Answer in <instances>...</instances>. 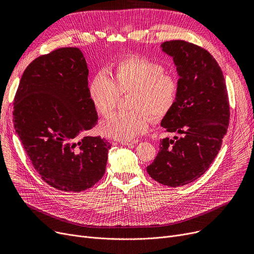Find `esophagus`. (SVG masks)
Masks as SVG:
<instances>
[{"mask_svg":"<svg viewBox=\"0 0 254 254\" xmlns=\"http://www.w3.org/2000/svg\"><path fill=\"white\" fill-rule=\"evenodd\" d=\"M138 143V141H134V142H127V141H122L120 142V144H123V145H126V146H128V147H134V146L136 145Z\"/></svg>","mask_w":254,"mask_h":254,"instance_id":"1","label":"esophagus"}]
</instances>
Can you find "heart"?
Here are the masks:
<instances>
[{
    "mask_svg": "<svg viewBox=\"0 0 254 254\" xmlns=\"http://www.w3.org/2000/svg\"><path fill=\"white\" fill-rule=\"evenodd\" d=\"M89 98L98 113L110 115L120 96L131 93L130 109L118 112L101 124L107 137L119 141H131L147 132L153 116L161 118L175 106L179 84L176 76L166 72L165 65L148 59L128 56L114 66L112 78L98 72L89 84Z\"/></svg>",
    "mask_w": 254,
    "mask_h": 254,
    "instance_id": "b5f03b06",
    "label": "heart"
}]
</instances>
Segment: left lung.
Listing matches in <instances>:
<instances>
[{
	"instance_id": "left-lung-1",
	"label": "left lung",
	"mask_w": 254,
	"mask_h": 254,
	"mask_svg": "<svg viewBox=\"0 0 254 254\" xmlns=\"http://www.w3.org/2000/svg\"><path fill=\"white\" fill-rule=\"evenodd\" d=\"M162 47L174 59L180 78L176 104L161 125L180 137L163 139L146 169L155 181L177 188L201 177L214 161L228 131L230 104L222 71L210 52L184 40Z\"/></svg>"
}]
</instances>
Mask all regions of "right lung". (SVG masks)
<instances>
[{"label": "right lung", "instance_id": "obj_1", "mask_svg": "<svg viewBox=\"0 0 254 254\" xmlns=\"http://www.w3.org/2000/svg\"><path fill=\"white\" fill-rule=\"evenodd\" d=\"M87 77L81 50L61 47L26 66L14 97L13 123L26 154L41 178L63 191L95 185L111 147L85 135L98 123Z\"/></svg>", "mask_w": 254, "mask_h": 254}]
</instances>
